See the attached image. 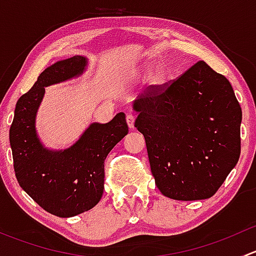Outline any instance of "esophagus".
<instances>
[{"label": "esophagus", "mask_w": 256, "mask_h": 256, "mask_svg": "<svg viewBox=\"0 0 256 256\" xmlns=\"http://www.w3.org/2000/svg\"><path fill=\"white\" fill-rule=\"evenodd\" d=\"M135 118H136V116L134 115V114H131V112L126 114V122H128V128H130L131 130L134 128V125H135Z\"/></svg>", "instance_id": "obj_1"}]
</instances>
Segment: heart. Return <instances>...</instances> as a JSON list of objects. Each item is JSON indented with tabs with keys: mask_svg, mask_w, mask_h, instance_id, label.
<instances>
[{
	"mask_svg": "<svg viewBox=\"0 0 256 256\" xmlns=\"http://www.w3.org/2000/svg\"><path fill=\"white\" fill-rule=\"evenodd\" d=\"M150 80H151L154 84H161L164 80V73L161 69H154L151 74H150Z\"/></svg>",
	"mask_w": 256,
	"mask_h": 256,
	"instance_id": "heart-1",
	"label": "heart"
}]
</instances>
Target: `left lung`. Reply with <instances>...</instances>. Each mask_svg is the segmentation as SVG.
I'll return each mask as SVG.
<instances>
[{"label":"left lung","instance_id":"obj_1","mask_svg":"<svg viewBox=\"0 0 256 256\" xmlns=\"http://www.w3.org/2000/svg\"><path fill=\"white\" fill-rule=\"evenodd\" d=\"M157 188L176 200L216 194L240 156L242 108L229 80L200 60L134 102Z\"/></svg>","mask_w":256,"mask_h":256}]
</instances>
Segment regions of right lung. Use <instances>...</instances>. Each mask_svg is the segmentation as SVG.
I'll return each mask as SVG.
<instances>
[{"mask_svg":"<svg viewBox=\"0 0 256 256\" xmlns=\"http://www.w3.org/2000/svg\"><path fill=\"white\" fill-rule=\"evenodd\" d=\"M85 56H74L48 66L30 92L18 99L10 128L14 167L22 190L48 213L62 218L78 216L99 203L104 192V161L128 132L125 114L108 124H90L69 148L43 146L36 131V115L46 86L79 76Z\"/></svg>","mask_w":256,"mask_h":256,"instance_id":"obj_1","label":"right lung"}]
</instances>
